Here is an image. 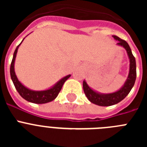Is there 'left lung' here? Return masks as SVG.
<instances>
[{
	"label": "left lung",
	"mask_w": 147,
	"mask_h": 147,
	"mask_svg": "<svg viewBox=\"0 0 147 147\" xmlns=\"http://www.w3.org/2000/svg\"><path fill=\"white\" fill-rule=\"evenodd\" d=\"M113 37L115 40L119 41L118 43H116V45L121 46L125 49L127 55H128V57H129V74H128L127 80L125 81L123 86L120 89L118 90L117 91L113 92V93H102L92 89L88 85V83L86 82L85 80L83 81V90H84L85 96L88 98V100L95 105H98V106H103V107L116 105L121 101H122L127 95L129 94L132 87L134 86L135 82L136 80V59H135L134 56L132 55V51H131L129 45H128V43L126 42L125 40H121L115 35H113Z\"/></svg>",
	"instance_id": "8db88e82"
}]
</instances>
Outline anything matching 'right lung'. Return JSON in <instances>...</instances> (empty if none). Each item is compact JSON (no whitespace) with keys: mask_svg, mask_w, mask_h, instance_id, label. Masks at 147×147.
Listing matches in <instances>:
<instances>
[{"mask_svg":"<svg viewBox=\"0 0 147 147\" xmlns=\"http://www.w3.org/2000/svg\"><path fill=\"white\" fill-rule=\"evenodd\" d=\"M23 40H22V42L23 41ZM22 42L17 46L16 49H15L14 54H13V58L12 60H11V66H10V75H11V79L13 82V84L15 85V88H16L18 93H19V94L24 99L28 101V102L34 104H45L48 103V102H52L53 100H54L57 97L59 91L62 89V85H64L65 82L71 75L69 74L64 76L60 80H59L56 84H54L52 87L49 88V89L44 90H31L29 88H26V86H24L18 80L15 71V58H16L18 48L20 45V44L22 43Z\"/></svg>","mask_w":147,"mask_h":147,"instance_id":"add662e5","label":"right lung"}]
</instances>
